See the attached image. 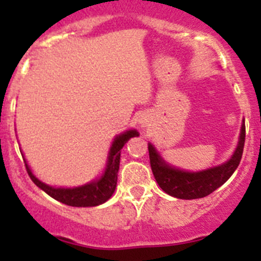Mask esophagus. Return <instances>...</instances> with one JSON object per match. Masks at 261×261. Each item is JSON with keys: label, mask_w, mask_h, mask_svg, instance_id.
Segmentation results:
<instances>
[{"label": "esophagus", "mask_w": 261, "mask_h": 261, "mask_svg": "<svg viewBox=\"0 0 261 261\" xmlns=\"http://www.w3.org/2000/svg\"><path fill=\"white\" fill-rule=\"evenodd\" d=\"M140 123H141V124H142V125H144V124H145V119H142V120H141V121H140Z\"/></svg>", "instance_id": "esophagus-1"}]
</instances>
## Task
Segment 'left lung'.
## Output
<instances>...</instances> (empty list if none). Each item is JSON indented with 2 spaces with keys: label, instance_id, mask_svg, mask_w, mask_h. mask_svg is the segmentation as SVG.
<instances>
[{
  "label": "left lung",
  "instance_id": "8db88e82",
  "mask_svg": "<svg viewBox=\"0 0 261 261\" xmlns=\"http://www.w3.org/2000/svg\"><path fill=\"white\" fill-rule=\"evenodd\" d=\"M244 138H246V126L243 120L238 144L232 155L221 165L212 166L200 171H187L183 168L175 167L163 158L162 154L159 153L158 149L151 142H149L147 146H149L151 171L158 186L167 195L181 200L201 199L211 195L217 188H220L234 174L243 154Z\"/></svg>",
  "mask_w": 261,
  "mask_h": 261
}]
</instances>
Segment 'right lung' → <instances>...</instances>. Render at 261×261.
I'll return each instance as SVG.
<instances>
[{"instance_id": "1", "label": "right lung", "mask_w": 261, "mask_h": 261, "mask_svg": "<svg viewBox=\"0 0 261 261\" xmlns=\"http://www.w3.org/2000/svg\"><path fill=\"white\" fill-rule=\"evenodd\" d=\"M138 136H140V133H138L137 129H128L125 132L117 135L110 146L107 162H106L102 174L94 180L78 187H53L41 181L32 172L31 167L27 163L22 151L20 153H22L23 161H24L26 170L31 177V180L41 191H44L47 195H49L50 197L62 202V204L77 206V208H89V206H98L100 204H105L107 200H110L111 196L114 195L117 184V172H119L121 149L130 138L138 137Z\"/></svg>"}]
</instances>
